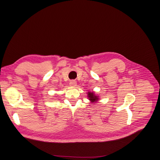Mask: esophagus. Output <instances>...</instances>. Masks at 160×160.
Returning a JSON list of instances; mask_svg holds the SVG:
<instances>
[{
	"label": "esophagus",
	"instance_id": "esophagus-1",
	"mask_svg": "<svg viewBox=\"0 0 160 160\" xmlns=\"http://www.w3.org/2000/svg\"><path fill=\"white\" fill-rule=\"evenodd\" d=\"M77 84V82L74 80H72L70 81V86H71V87H76Z\"/></svg>",
	"mask_w": 160,
	"mask_h": 160
}]
</instances>
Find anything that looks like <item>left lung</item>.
<instances>
[{"instance_id":"obj_1","label":"left lung","mask_w":160,"mask_h":160,"mask_svg":"<svg viewBox=\"0 0 160 160\" xmlns=\"http://www.w3.org/2000/svg\"><path fill=\"white\" fill-rule=\"evenodd\" d=\"M88 97L89 98V99L92 101V102H96V101H97L98 97L97 96H95L93 93V92H88Z\"/></svg>"}]
</instances>
